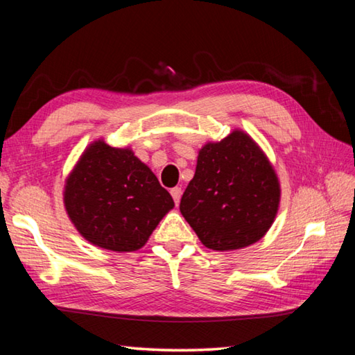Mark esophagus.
<instances>
[{"label": "esophagus", "mask_w": 355, "mask_h": 355, "mask_svg": "<svg viewBox=\"0 0 355 355\" xmlns=\"http://www.w3.org/2000/svg\"><path fill=\"white\" fill-rule=\"evenodd\" d=\"M182 194H183V191H182V188H172L171 189V196H172V198H173V202H175V205H178L180 203V198H182Z\"/></svg>", "instance_id": "34e87169"}]
</instances>
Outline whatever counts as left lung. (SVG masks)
I'll use <instances>...</instances> for the list:
<instances>
[{
  "mask_svg": "<svg viewBox=\"0 0 355 355\" xmlns=\"http://www.w3.org/2000/svg\"><path fill=\"white\" fill-rule=\"evenodd\" d=\"M278 205L273 167L248 135L233 132L200 150L180 211L205 247L227 251L259 241Z\"/></svg>",
  "mask_w": 355,
  "mask_h": 355,
  "instance_id": "1",
  "label": "left lung"
}]
</instances>
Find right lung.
Returning a JSON list of instances; mask_svg holds the SVG:
<instances>
[{
	"label": "right lung",
	"instance_id": "1",
	"mask_svg": "<svg viewBox=\"0 0 355 355\" xmlns=\"http://www.w3.org/2000/svg\"><path fill=\"white\" fill-rule=\"evenodd\" d=\"M65 206L87 241L112 251H135L173 208V200L132 150L98 141L67 180Z\"/></svg>",
	"mask_w": 355,
	"mask_h": 355
}]
</instances>
